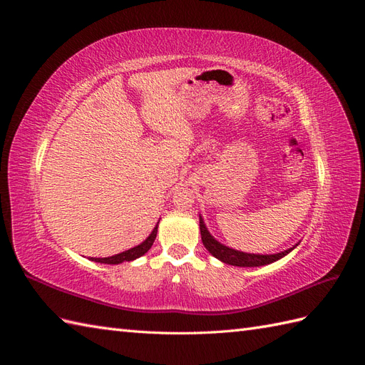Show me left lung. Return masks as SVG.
Instances as JSON below:
<instances>
[{
  "label": "left lung",
  "instance_id": "left-lung-1",
  "mask_svg": "<svg viewBox=\"0 0 365 365\" xmlns=\"http://www.w3.org/2000/svg\"><path fill=\"white\" fill-rule=\"evenodd\" d=\"M200 228H201V237H202V244L204 247L208 250V252L215 256L216 259L222 260L224 263L233 264V267H262V264H268L272 263L275 260L282 259L286 254L291 252L292 248L277 252V254H248V252H242V251H236L231 250L222 244H219L217 240L213 239V236L208 233V230L205 228V224L202 217L200 216Z\"/></svg>",
  "mask_w": 365,
  "mask_h": 365
}]
</instances>
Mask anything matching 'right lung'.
Instances as JSON below:
<instances>
[{"label":"right lung","instance_id":"1","mask_svg":"<svg viewBox=\"0 0 365 365\" xmlns=\"http://www.w3.org/2000/svg\"><path fill=\"white\" fill-rule=\"evenodd\" d=\"M157 230H158V225L153 228L150 236L145 242H143V244H140L135 248H130V250H128L125 252L115 254V256H113V257H103V259H101V257H98V259L91 257V260L98 262V263H106V264H118V263H123V262L135 260V259L141 257L145 252H148L149 248L153 245V240H155V237H157Z\"/></svg>","mask_w":365,"mask_h":365}]
</instances>
